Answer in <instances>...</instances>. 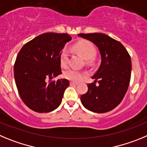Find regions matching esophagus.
<instances>
[{
    "instance_id": "obj_1",
    "label": "esophagus",
    "mask_w": 147,
    "mask_h": 147,
    "mask_svg": "<svg viewBox=\"0 0 147 147\" xmlns=\"http://www.w3.org/2000/svg\"><path fill=\"white\" fill-rule=\"evenodd\" d=\"M69 84H70L71 86H77V85H78V83H75V82L71 81L70 83H69Z\"/></svg>"
}]
</instances>
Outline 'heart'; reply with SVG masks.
<instances>
[{
  "label": "heart",
  "mask_w": 147,
  "mask_h": 147,
  "mask_svg": "<svg viewBox=\"0 0 147 147\" xmlns=\"http://www.w3.org/2000/svg\"><path fill=\"white\" fill-rule=\"evenodd\" d=\"M73 51L80 55L83 59L86 60L88 64H92L94 61V56L96 53V48L92 42L88 40H82L77 42L72 47ZM69 54L66 50L62 51L60 55V61L62 67H66L68 62ZM84 73L72 69H69L64 71V77L65 78L75 82H78L83 78Z\"/></svg>",
  "instance_id": "1"
}]
</instances>
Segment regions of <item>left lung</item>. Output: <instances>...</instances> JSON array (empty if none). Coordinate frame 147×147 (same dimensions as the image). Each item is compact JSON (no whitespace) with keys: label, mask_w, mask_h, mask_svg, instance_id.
<instances>
[{"label":"left lung","mask_w":147,"mask_h":147,"mask_svg":"<svg viewBox=\"0 0 147 147\" xmlns=\"http://www.w3.org/2000/svg\"><path fill=\"white\" fill-rule=\"evenodd\" d=\"M98 47L101 64L88 84V92L80 96L83 105L95 113H106L123 100L130 81L131 59L121 42L100 33L79 34ZM98 84L96 85V83Z\"/></svg>","instance_id":"1"}]
</instances>
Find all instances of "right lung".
<instances>
[{"mask_svg":"<svg viewBox=\"0 0 147 147\" xmlns=\"http://www.w3.org/2000/svg\"><path fill=\"white\" fill-rule=\"evenodd\" d=\"M71 39L67 34L45 33L20 51L14 67L16 86L23 102L34 111L47 113L60 105L69 82L51 79L61 74V53Z\"/></svg>","mask_w":147,"mask_h":147,"instance_id":"obj_1","label":"right lung"}]
</instances>
